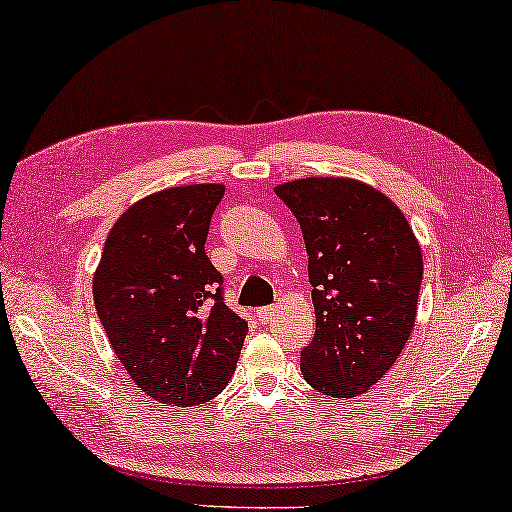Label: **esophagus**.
I'll return each instance as SVG.
<instances>
[{
  "instance_id": "1",
  "label": "esophagus",
  "mask_w": 512,
  "mask_h": 512,
  "mask_svg": "<svg viewBox=\"0 0 512 512\" xmlns=\"http://www.w3.org/2000/svg\"><path fill=\"white\" fill-rule=\"evenodd\" d=\"M274 313H277V309H274V306H263V309L256 311V318H258V322H261V325H267V322L272 320Z\"/></svg>"
}]
</instances>
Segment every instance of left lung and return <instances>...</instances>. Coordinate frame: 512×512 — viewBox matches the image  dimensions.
I'll return each mask as SVG.
<instances>
[{
    "instance_id": "left-lung-1",
    "label": "left lung",
    "mask_w": 512,
    "mask_h": 512,
    "mask_svg": "<svg viewBox=\"0 0 512 512\" xmlns=\"http://www.w3.org/2000/svg\"><path fill=\"white\" fill-rule=\"evenodd\" d=\"M300 222L309 254L316 336L300 355L322 396L352 398L387 375L416 320L421 247L389 196L355 178L274 187Z\"/></svg>"
}]
</instances>
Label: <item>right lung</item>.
<instances>
[{
	"label": "right lung",
	"mask_w": 512,
	"mask_h": 512,
	"mask_svg": "<svg viewBox=\"0 0 512 512\" xmlns=\"http://www.w3.org/2000/svg\"><path fill=\"white\" fill-rule=\"evenodd\" d=\"M224 185L169 187L116 219L102 249L93 302L137 387L171 407L208 403L229 384L247 322L224 304L206 256Z\"/></svg>",
	"instance_id": "right-lung-1"
}]
</instances>
